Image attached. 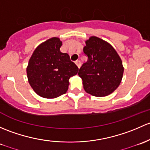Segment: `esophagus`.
Returning a JSON list of instances; mask_svg holds the SVG:
<instances>
[{
  "label": "esophagus",
  "instance_id": "esophagus-1",
  "mask_svg": "<svg viewBox=\"0 0 150 150\" xmlns=\"http://www.w3.org/2000/svg\"><path fill=\"white\" fill-rule=\"evenodd\" d=\"M75 64L77 66H78V68L79 69L80 67H81V62H80V61H75Z\"/></svg>",
  "mask_w": 150,
  "mask_h": 150
}]
</instances>
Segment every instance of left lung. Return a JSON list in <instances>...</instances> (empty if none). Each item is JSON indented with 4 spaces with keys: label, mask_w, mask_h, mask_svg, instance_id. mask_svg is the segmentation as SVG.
I'll return each instance as SVG.
<instances>
[{
    "label": "left lung",
    "mask_w": 150,
    "mask_h": 150,
    "mask_svg": "<svg viewBox=\"0 0 150 150\" xmlns=\"http://www.w3.org/2000/svg\"><path fill=\"white\" fill-rule=\"evenodd\" d=\"M85 43L83 51L88 58L78 73L84 90L92 96H108L121 82L124 68L121 58L110 43L98 37H90Z\"/></svg>",
    "instance_id": "8db88e82"
}]
</instances>
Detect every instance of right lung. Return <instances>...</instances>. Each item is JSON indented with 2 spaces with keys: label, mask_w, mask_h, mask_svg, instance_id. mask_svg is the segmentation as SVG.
Masks as SVG:
<instances>
[{
  "label": "right lung",
  "mask_w": 150,
  "mask_h": 150,
  "mask_svg": "<svg viewBox=\"0 0 150 150\" xmlns=\"http://www.w3.org/2000/svg\"><path fill=\"white\" fill-rule=\"evenodd\" d=\"M62 41L52 38L40 44L29 58L27 75L31 87L42 98H58L67 92L69 79L79 69L69 54L60 50Z\"/></svg>",
  "instance_id": "right-lung-1"
}]
</instances>
